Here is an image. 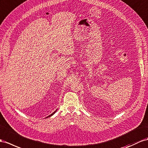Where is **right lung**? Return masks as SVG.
I'll use <instances>...</instances> for the list:
<instances>
[{
    "instance_id": "right-lung-1",
    "label": "right lung",
    "mask_w": 148,
    "mask_h": 148,
    "mask_svg": "<svg viewBox=\"0 0 148 148\" xmlns=\"http://www.w3.org/2000/svg\"><path fill=\"white\" fill-rule=\"evenodd\" d=\"M56 111H57V110H56ZM56 111H54V112H53V113H52V114H51V115H49V116H47V117H50V116H52V115H53V114H54V113H55V112H56Z\"/></svg>"
}]
</instances>
